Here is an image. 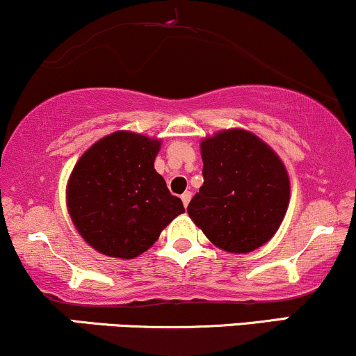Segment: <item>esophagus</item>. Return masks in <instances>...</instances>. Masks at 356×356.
Here are the masks:
<instances>
[{
	"label": "esophagus",
	"instance_id": "1",
	"mask_svg": "<svg viewBox=\"0 0 356 356\" xmlns=\"http://www.w3.org/2000/svg\"><path fill=\"white\" fill-rule=\"evenodd\" d=\"M190 200H191V191H185V193L181 195V202H183V204H185V207H188V203H190Z\"/></svg>",
	"mask_w": 356,
	"mask_h": 356
}]
</instances>
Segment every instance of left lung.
<instances>
[{
  "label": "left lung",
  "instance_id": "left-lung-1",
  "mask_svg": "<svg viewBox=\"0 0 356 356\" xmlns=\"http://www.w3.org/2000/svg\"><path fill=\"white\" fill-rule=\"evenodd\" d=\"M203 185L188 215L208 240L229 253H250L277 233L290 203L283 161L246 129H223L202 141Z\"/></svg>",
  "mask_w": 356,
  "mask_h": 356
}]
</instances>
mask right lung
I'll list each match as a JSON object with an SVG mask.
<instances>
[{
	"label": "right lung",
	"instance_id": "right-lung-1",
	"mask_svg": "<svg viewBox=\"0 0 356 356\" xmlns=\"http://www.w3.org/2000/svg\"><path fill=\"white\" fill-rule=\"evenodd\" d=\"M161 141L115 131L81 154L66 186V204L79 235L96 252L131 260L145 253L185 213L154 170Z\"/></svg>",
	"mask_w": 356,
	"mask_h": 356
}]
</instances>
